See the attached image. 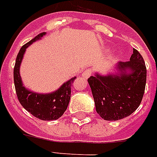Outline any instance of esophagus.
I'll return each mask as SVG.
<instances>
[{
  "label": "esophagus",
  "mask_w": 157,
  "mask_h": 157,
  "mask_svg": "<svg viewBox=\"0 0 157 157\" xmlns=\"http://www.w3.org/2000/svg\"><path fill=\"white\" fill-rule=\"evenodd\" d=\"M92 74V69H85L84 71L83 72V74H82V77L83 78H88L90 75Z\"/></svg>",
  "instance_id": "34e87169"
}]
</instances>
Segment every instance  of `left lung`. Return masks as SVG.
<instances>
[{
	"label": "left lung",
	"mask_w": 157,
	"mask_h": 157,
	"mask_svg": "<svg viewBox=\"0 0 157 157\" xmlns=\"http://www.w3.org/2000/svg\"><path fill=\"white\" fill-rule=\"evenodd\" d=\"M115 74H95L88 79L96 111L107 121H117L130 116L140 105L147 82L144 59L133 49L130 60L118 62Z\"/></svg>",
	"instance_id": "1"
}]
</instances>
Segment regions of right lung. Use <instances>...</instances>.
<instances>
[{"label": "right lung", "mask_w": 157, "mask_h": 157, "mask_svg": "<svg viewBox=\"0 0 157 157\" xmlns=\"http://www.w3.org/2000/svg\"><path fill=\"white\" fill-rule=\"evenodd\" d=\"M45 34V32L39 34L21 48L14 67V83L19 102L25 110L40 120L52 121L59 118L68 108L71 95L72 84L76 77L68 80L55 92L43 94L27 89L23 85L20 75V67L26 49L32 43L40 40Z\"/></svg>", "instance_id": "add662e5"}]
</instances>
